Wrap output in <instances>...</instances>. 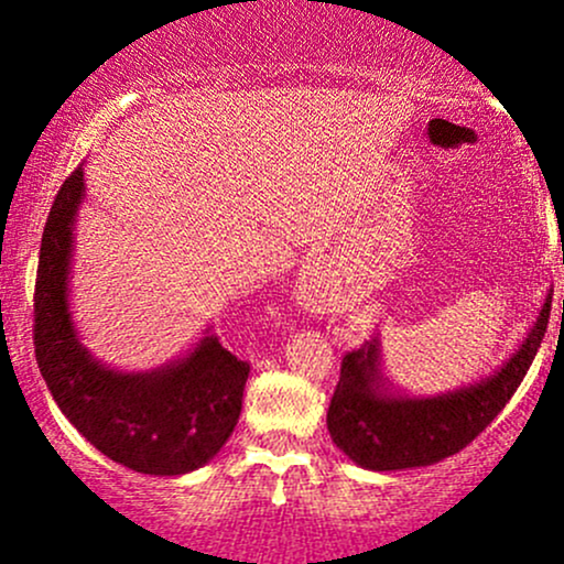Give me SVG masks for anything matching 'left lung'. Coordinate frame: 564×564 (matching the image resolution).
Segmentation results:
<instances>
[{"mask_svg":"<svg viewBox=\"0 0 564 564\" xmlns=\"http://www.w3.org/2000/svg\"><path fill=\"white\" fill-rule=\"evenodd\" d=\"M549 313L552 294H546L520 349H514L498 371L475 384L430 398L394 390L381 371L379 336L347 352L326 416L336 448L345 451L358 467L373 471L430 467L467 448L525 379L546 334Z\"/></svg>","mask_w":564,"mask_h":564,"instance_id":"left-lung-1","label":"left lung"}]
</instances>
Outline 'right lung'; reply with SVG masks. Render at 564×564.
Returning <instances> with one entry per match:
<instances>
[{
    "mask_svg": "<svg viewBox=\"0 0 564 564\" xmlns=\"http://www.w3.org/2000/svg\"><path fill=\"white\" fill-rule=\"evenodd\" d=\"M84 200L76 166L53 200L34 291L36 364L53 400L102 456L142 475L177 477L204 467L241 416L249 364L212 328L183 358L151 371H116L79 341L70 321L74 225Z\"/></svg>",
    "mask_w": 564,
    "mask_h": 564,
    "instance_id": "1",
    "label": "right lung"
}]
</instances>
